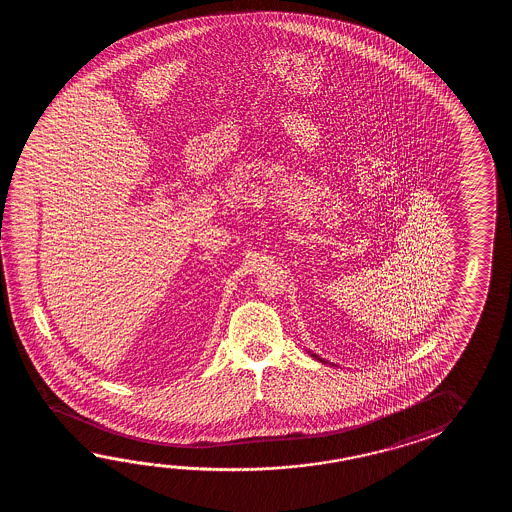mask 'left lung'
Wrapping results in <instances>:
<instances>
[{
	"label": "left lung",
	"instance_id": "left-lung-1",
	"mask_svg": "<svg viewBox=\"0 0 512 512\" xmlns=\"http://www.w3.org/2000/svg\"><path fill=\"white\" fill-rule=\"evenodd\" d=\"M309 353H311V351H309ZM311 357H315V359H318L320 360V362H324V364H326V360L320 359V357H318V355H315V353H311Z\"/></svg>",
	"mask_w": 512,
	"mask_h": 512
}]
</instances>
